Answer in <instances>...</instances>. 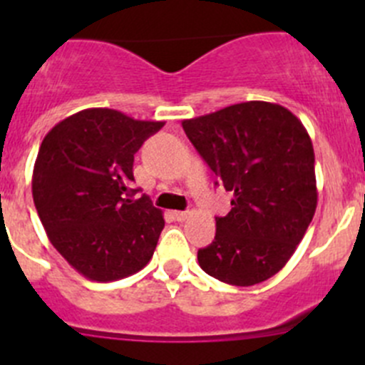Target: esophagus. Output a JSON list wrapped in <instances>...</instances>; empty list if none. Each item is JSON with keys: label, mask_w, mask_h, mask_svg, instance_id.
Instances as JSON below:
<instances>
[{"label": "esophagus", "mask_w": 365, "mask_h": 365, "mask_svg": "<svg viewBox=\"0 0 365 365\" xmlns=\"http://www.w3.org/2000/svg\"><path fill=\"white\" fill-rule=\"evenodd\" d=\"M187 217H189V212H173V219L178 220V222L185 220Z\"/></svg>", "instance_id": "esophagus-1"}]
</instances>
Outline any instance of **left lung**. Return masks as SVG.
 <instances>
[{
    "label": "left lung",
    "mask_w": 365,
    "mask_h": 365,
    "mask_svg": "<svg viewBox=\"0 0 365 365\" xmlns=\"http://www.w3.org/2000/svg\"><path fill=\"white\" fill-rule=\"evenodd\" d=\"M187 138L233 192L231 212L215 217V240L197 251L208 275L254 286L282 270L318 205L314 150L289 109L242 102L183 120Z\"/></svg>",
    "instance_id": "left-lung-1"
}]
</instances>
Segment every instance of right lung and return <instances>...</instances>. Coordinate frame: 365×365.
<instances>
[{
	"label": "right lung",
	"mask_w": 365,
	"mask_h": 365,
	"mask_svg": "<svg viewBox=\"0 0 365 365\" xmlns=\"http://www.w3.org/2000/svg\"><path fill=\"white\" fill-rule=\"evenodd\" d=\"M164 121L108 108L65 118L43 138L31 192L47 238L90 281L128 277L148 264L164 227L150 197L132 200L134 153Z\"/></svg>",
	"instance_id": "add662e5"
}]
</instances>
